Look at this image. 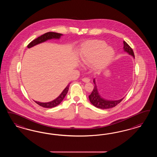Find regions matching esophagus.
Returning a JSON list of instances; mask_svg holds the SVG:
<instances>
[{"mask_svg":"<svg viewBox=\"0 0 157 157\" xmlns=\"http://www.w3.org/2000/svg\"><path fill=\"white\" fill-rule=\"evenodd\" d=\"M82 81H83V82H89V81H90V79L89 78H87V77H85V78H82Z\"/></svg>","mask_w":157,"mask_h":157,"instance_id":"obj_1","label":"esophagus"}]
</instances>
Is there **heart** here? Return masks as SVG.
<instances>
[{"label":"heart","mask_w":157,"mask_h":157,"mask_svg":"<svg viewBox=\"0 0 157 157\" xmlns=\"http://www.w3.org/2000/svg\"><path fill=\"white\" fill-rule=\"evenodd\" d=\"M114 55L112 48L107 47L104 41L93 40L86 43L81 49L80 60L85 64H90L95 61L97 67L105 66Z\"/></svg>","instance_id":"1"}]
</instances>
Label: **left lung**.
<instances>
[{
  "instance_id": "8db88e82",
  "label": "left lung",
  "mask_w": 157,
  "mask_h": 157,
  "mask_svg": "<svg viewBox=\"0 0 157 157\" xmlns=\"http://www.w3.org/2000/svg\"><path fill=\"white\" fill-rule=\"evenodd\" d=\"M123 43L124 51L135 57L132 49L125 41H124ZM93 82L94 83V87L90 95L89 96V98L91 103L95 107L100 109H109L116 106L117 105L119 104L120 102H121L122 100H123V98H122L121 100H117V101H107L102 98L98 93L94 79L93 80Z\"/></svg>"
}]
</instances>
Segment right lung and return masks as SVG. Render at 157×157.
Instances as JSON below:
<instances>
[{
    "label": "right lung",
    "instance_id": "1",
    "mask_svg": "<svg viewBox=\"0 0 157 157\" xmlns=\"http://www.w3.org/2000/svg\"><path fill=\"white\" fill-rule=\"evenodd\" d=\"M62 34L57 33H55V32H48L44 34L43 35H41V36L38 37V38H36L35 40H33L32 42L29 44L28 45V48L32 47L34 45L40 44V43H43L45 41H47V40L49 39H52V38H59L60 37V36H62ZM70 85V83H69L66 87L64 89V90L63 91L61 94L59 95L57 97L56 99L53 100L51 102H47V103H43V102H40L37 101H35V102L36 104L39 105L41 106H43L44 108H51L53 107H55L57 105L60 104V102H62L63 100L64 99V98L65 97V96L66 95L69 89V86Z\"/></svg>",
    "mask_w": 157,
    "mask_h": 157
}]
</instances>
